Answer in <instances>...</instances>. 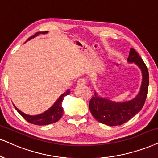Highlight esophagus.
Here are the masks:
<instances>
[{
	"mask_svg": "<svg viewBox=\"0 0 158 158\" xmlns=\"http://www.w3.org/2000/svg\"><path fill=\"white\" fill-rule=\"evenodd\" d=\"M85 83H86V81H85V78H81L77 81V84L78 85H85Z\"/></svg>",
	"mask_w": 158,
	"mask_h": 158,
	"instance_id": "34e87169",
	"label": "esophagus"
}]
</instances>
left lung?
<instances>
[{
    "label": "left lung",
    "instance_id": "1",
    "mask_svg": "<svg viewBox=\"0 0 158 158\" xmlns=\"http://www.w3.org/2000/svg\"><path fill=\"white\" fill-rule=\"evenodd\" d=\"M127 61L135 63L141 70L142 83L139 94L133 100L117 102L98 96L95 91L94 96L89 101V107L92 116L100 123L109 126L121 125L135 116L144 105L149 87L147 67L133 48H130Z\"/></svg>",
    "mask_w": 158,
    "mask_h": 158
}]
</instances>
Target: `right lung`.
<instances>
[{"instance_id":"right-lung-1","label":"right lung","mask_w":158,"mask_h":158,"mask_svg":"<svg viewBox=\"0 0 158 158\" xmlns=\"http://www.w3.org/2000/svg\"><path fill=\"white\" fill-rule=\"evenodd\" d=\"M47 33H48V31L37 32L36 34H35L34 36L29 37L28 40H27V41L31 40V39L36 37V36H38L39 34H47ZM69 89H68L66 92H64V94H62L61 96L58 97V99L56 101V102L54 103L48 110H47L46 111L42 113V114L35 115V116H31V115L25 114L23 112L21 111V110H19L18 108H16V106H15V109L17 110V112H18L25 120L28 121L30 123L36 124V125H47V124L55 123V122H58V121L61 118L62 115H63V108H62L61 106L62 102H63L64 97L69 94Z\"/></svg>"}]
</instances>
